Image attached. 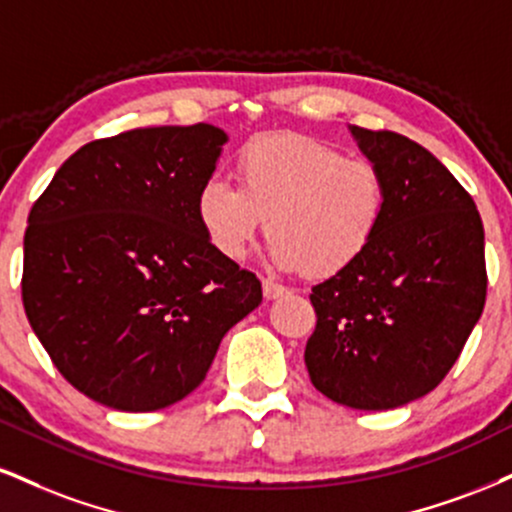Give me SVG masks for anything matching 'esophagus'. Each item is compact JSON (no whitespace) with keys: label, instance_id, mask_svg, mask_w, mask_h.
I'll use <instances>...</instances> for the list:
<instances>
[{"label":"esophagus","instance_id":"1","mask_svg":"<svg viewBox=\"0 0 512 512\" xmlns=\"http://www.w3.org/2000/svg\"><path fill=\"white\" fill-rule=\"evenodd\" d=\"M262 291H264V298H267V300H279L288 293V288L281 286V283L272 281V279H264L262 281Z\"/></svg>","mask_w":512,"mask_h":512}]
</instances>
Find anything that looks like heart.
Here are the masks:
<instances>
[{
    "label": "heart",
    "mask_w": 512,
    "mask_h": 512,
    "mask_svg": "<svg viewBox=\"0 0 512 512\" xmlns=\"http://www.w3.org/2000/svg\"><path fill=\"white\" fill-rule=\"evenodd\" d=\"M236 178L238 186L207 178L195 200L202 231L226 260H243L267 219L281 269L341 274L369 250L389 212V183L377 164L307 135L252 138L236 159Z\"/></svg>",
    "instance_id": "b5f03b06"
}]
</instances>
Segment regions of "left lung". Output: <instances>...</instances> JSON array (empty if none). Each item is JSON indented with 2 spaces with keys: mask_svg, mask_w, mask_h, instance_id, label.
Listing matches in <instances>:
<instances>
[{
  "mask_svg": "<svg viewBox=\"0 0 512 512\" xmlns=\"http://www.w3.org/2000/svg\"><path fill=\"white\" fill-rule=\"evenodd\" d=\"M389 183L384 226L353 267L312 288V384L355 410L427 396L463 353L486 300L484 226L472 195L415 140L350 128Z\"/></svg>",
  "mask_w": 512,
  "mask_h": 512,
  "instance_id": "obj_1",
  "label": "left lung"
}]
</instances>
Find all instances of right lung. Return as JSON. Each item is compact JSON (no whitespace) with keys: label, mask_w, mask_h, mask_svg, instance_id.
Instances as JSON below:
<instances>
[{"label":"right lung","mask_w":512,"mask_h":512,"mask_svg":"<svg viewBox=\"0 0 512 512\" xmlns=\"http://www.w3.org/2000/svg\"><path fill=\"white\" fill-rule=\"evenodd\" d=\"M226 140L209 123L92 140L30 209L28 322L61 377L107 408L186 398L262 303L260 279L212 248L195 212Z\"/></svg>","instance_id":"right-lung-1"}]
</instances>
